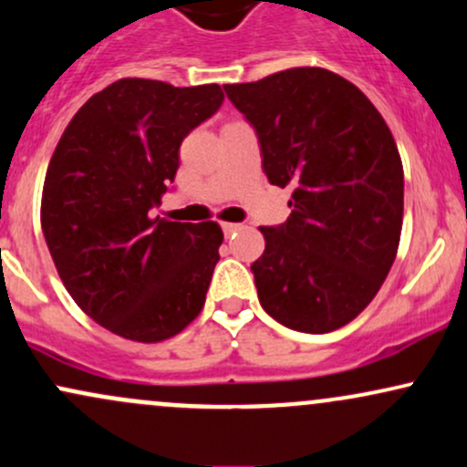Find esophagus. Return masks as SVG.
<instances>
[{
    "instance_id": "1",
    "label": "esophagus",
    "mask_w": 467,
    "mask_h": 467,
    "mask_svg": "<svg viewBox=\"0 0 467 467\" xmlns=\"http://www.w3.org/2000/svg\"><path fill=\"white\" fill-rule=\"evenodd\" d=\"M222 230H223L225 237H230V234H233V233L242 230V225H239V223H222Z\"/></svg>"
}]
</instances>
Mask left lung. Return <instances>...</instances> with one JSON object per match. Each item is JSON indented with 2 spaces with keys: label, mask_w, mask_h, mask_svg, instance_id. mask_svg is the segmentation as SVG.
<instances>
[{
  "label": "left lung",
  "mask_w": 467,
  "mask_h": 467,
  "mask_svg": "<svg viewBox=\"0 0 467 467\" xmlns=\"http://www.w3.org/2000/svg\"><path fill=\"white\" fill-rule=\"evenodd\" d=\"M225 95L257 132L264 172L292 188L290 217L264 225L250 265L259 304L290 330L324 335L375 299L397 257L403 166L372 101L324 68H290Z\"/></svg>",
  "instance_id": "1"
}]
</instances>
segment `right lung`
<instances>
[{"label":"right lung","instance_id":"1","mask_svg":"<svg viewBox=\"0 0 467 467\" xmlns=\"http://www.w3.org/2000/svg\"><path fill=\"white\" fill-rule=\"evenodd\" d=\"M223 104L217 84L119 79L66 126L46 172L42 230L66 290L130 341L182 332L206 301L223 233L152 217L183 137Z\"/></svg>","mask_w":467,"mask_h":467}]
</instances>
